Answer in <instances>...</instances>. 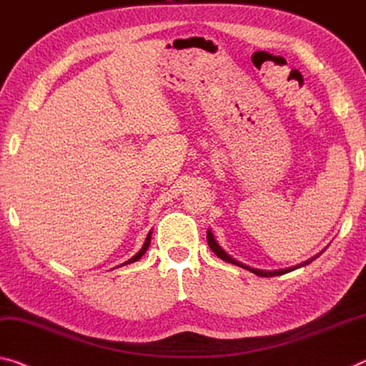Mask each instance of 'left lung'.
Masks as SVG:
<instances>
[{
  "label": "left lung",
  "mask_w": 366,
  "mask_h": 366,
  "mask_svg": "<svg viewBox=\"0 0 366 366\" xmlns=\"http://www.w3.org/2000/svg\"><path fill=\"white\" fill-rule=\"evenodd\" d=\"M207 241H208V246L212 247V251H213L214 254H217V256H218L219 259L224 260V262L241 267V269H246V270L252 272V274H256V275H259V277H277V275H283V274H287V272H292V270H295V269H300V267L308 265L310 262H312V260L317 259V257L321 256V254L324 252V251H321L319 254H316L315 257H311L310 260H305L303 264H298V265H295V267H288V269H280V270H260V269H254V267H249V265H246V264H242V262H239V260H236L234 257H231L229 254L226 252L224 249L218 244V241L214 239L212 229L207 231Z\"/></svg>",
  "instance_id": "1"
}]
</instances>
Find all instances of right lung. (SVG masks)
Listing matches in <instances>:
<instances>
[{"label": "right lung", "mask_w": 366, "mask_h": 366, "mask_svg": "<svg viewBox=\"0 0 366 366\" xmlns=\"http://www.w3.org/2000/svg\"><path fill=\"white\" fill-rule=\"evenodd\" d=\"M149 242H152V231H149V233H148L147 239H144V244H143V247L140 249V251H138V252L135 254V256H133L132 259L127 260V262H124L122 265H127V264H132V262H137V260H140V259L143 257V254L147 252V249L149 247Z\"/></svg>", "instance_id": "1"}]
</instances>
